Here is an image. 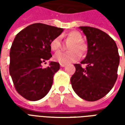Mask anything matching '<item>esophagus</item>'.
<instances>
[{"label":"esophagus","instance_id":"obj_1","mask_svg":"<svg viewBox=\"0 0 125 125\" xmlns=\"http://www.w3.org/2000/svg\"><path fill=\"white\" fill-rule=\"evenodd\" d=\"M60 66H61V67H65V64H64V63H60Z\"/></svg>","mask_w":125,"mask_h":125}]
</instances>
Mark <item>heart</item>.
Returning <instances> with one entry per match:
<instances>
[{
	"label": "heart",
	"mask_w": 125,
	"mask_h": 125,
	"mask_svg": "<svg viewBox=\"0 0 125 125\" xmlns=\"http://www.w3.org/2000/svg\"><path fill=\"white\" fill-rule=\"evenodd\" d=\"M67 38L73 43L70 45L68 52H59L55 55L54 60L61 63H68L73 62L80 59L81 53L86 51V45L82 42L83 37L78 31H71L67 34ZM50 48L53 52H58L61 48V41L59 37L54 38L50 43Z\"/></svg>",
	"instance_id": "heart-1"
}]
</instances>
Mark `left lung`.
I'll return each mask as SVG.
<instances>
[{
	"label": "left lung",
	"mask_w": 125,
	"mask_h": 125,
	"mask_svg": "<svg viewBox=\"0 0 125 125\" xmlns=\"http://www.w3.org/2000/svg\"><path fill=\"white\" fill-rule=\"evenodd\" d=\"M80 29L86 36L88 52L80 63L74 64L76 72L70 81L78 96L92 102L103 98L114 86L120 57L116 44L107 33L91 27Z\"/></svg>",
	"instance_id": "left-lung-1"
}]
</instances>
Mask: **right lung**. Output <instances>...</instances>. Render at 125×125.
<instances>
[{
    "instance_id": "1",
    "label": "right lung",
    "mask_w": 125,
    "mask_h": 125,
    "mask_svg": "<svg viewBox=\"0 0 125 125\" xmlns=\"http://www.w3.org/2000/svg\"><path fill=\"white\" fill-rule=\"evenodd\" d=\"M63 31L62 28L34 23L15 37L10 51L9 72L17 92L25 99L39 100L51 89L60 63L51 62L47 68L41 64L52 57L50 43Z\"/></svg>"
}]
</instances>
